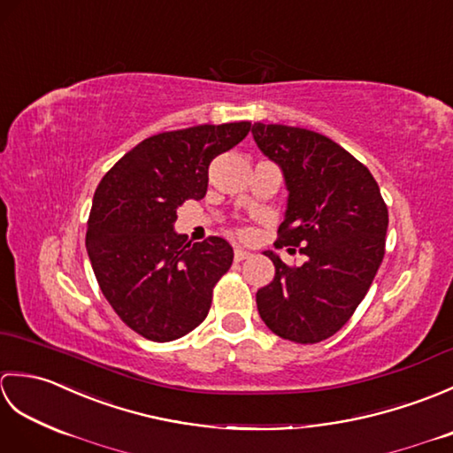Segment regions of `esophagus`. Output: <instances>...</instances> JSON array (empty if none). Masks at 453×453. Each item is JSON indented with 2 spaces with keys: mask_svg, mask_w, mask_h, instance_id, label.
Listing matches in <instances>:
<instances>
[{
  "mask_svg": "<svg viewBox=\"0 0 453 453\" xmlns=\"http://www.w3.org/2000/svg\"><path fill=\"white\" fill-rule=\"evenodd\" d=\"M249 257H251V253L245 251V249H235V261H245Z\"/></svg>",
  "mask_w": 453,
  "mask_h": 453,
  "instance_id": "34e87169",
  "label": "esophagus"
}]
</instances>
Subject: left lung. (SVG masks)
Masks as SVG:
<instances>
[{
	"mask_svg": "<svg viewBox=\"0 0 453 453\" xmlns=\"http://www.w3.org/2000/svg\"><path fill=\"white\" fill-rule=\"evenodd\" d=\"M253 138L290 192L274 245L305 257L294 266L265 251L276 273L257 292L258 315L286 341L321 342L370 290L386 255L388 206L368 167L323 134L255 122Z\"/></svg>",
	"mask_w": 453,
	"mask_h": 453,
	"instance_id": "left-lung-1",
	"label": "left lung"
}]
</instances>
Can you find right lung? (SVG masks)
Listing matches in <instances>:
<instances>
[{
    "mask_svg": "<svg viewBox=\"0 0 453 453\" xmlns=\"http://www.w3.org/2000/svg\"><path fill=\"white\" fill-rule=\"evenodd\" d=\"M251 122L200 124L146 138L99 182L88 219L89 261L103 296L143 339H180L206 319L234 249L211 235L173 232L185 200L204 198L208 167L242 142Z\"/></svg>",
    "mask_w": 453,
    "mask_h": 453,
    "instance_id": "1",
    "label": "right lung"
}]
</instances>
